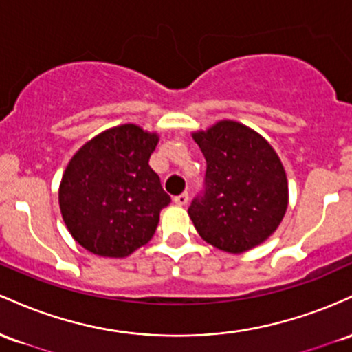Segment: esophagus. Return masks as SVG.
I'll list each match as a JSON object with an SVG mask.
<instances>
[{"label": "esophagus", "mask_w": 352, "mask_h": 352, "mask_svg": "<svg viewBox=\"0 0 352 352\" xmlns=\"http://www.w3.org/2000/svg\"><path fill=\"white\" fill-rule=\"evenodd\" d=\"M175 203L177 204V206H184V204L188 203L189 201V196H188V192H183V195H179V196H175Z\"/></svg>", "instance_id": "1"}]
</instances>
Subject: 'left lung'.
<instances>
[{
    "label": "left lung",
    "instance_id": "left-lung-1",
    "mask_svg": "<svg viewBox=\"0 0 352 352\" xmlns=\"http://www.w3.org/2000/svg\"><path fill=\"white\" fill-rule=\"evenodd\" d=\"M206 160L204 189L188 212L206 243L228 252L261 244L287 208V179L271 144L236 121L192 134Z\"/></svg>",
    "mask_w": 352,
    "mask_h": 352
}]
</instances>
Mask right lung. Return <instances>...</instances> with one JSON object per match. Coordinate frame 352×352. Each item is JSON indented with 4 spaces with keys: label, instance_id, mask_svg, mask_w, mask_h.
I'll return each instance as SVG.
<instances>
[{
    "label": "right lung",
    "instance_id": "right-lung-1",
    "mask_svg": "<svg viewBox=\"0 0 352 352\" xmlns=\"http://www.w3.org/2000/svg\"><path fill=\"white\" fill-rule=\"evenodd\" d=\"M156 144L155 133L123 124L98 134L69 161L59 208L85 250L124 258L153 238L161 209L171 203L149 166Z\"/></svg>",
    "mask_w": 352,
    "mask_h": 352
}]
</instances>
